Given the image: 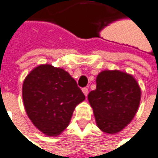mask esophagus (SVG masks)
Here are the masks:
<instances>
[{
  "mask_svg": "<svg viewBox=\"0 0 158 158\" xmlns=\"http://www.w3.org/2000/svg\"><path fill=\"white\" fill-rule=\"evenodd\" d=\"M82 92H83V94H85V96L86 97V96H87V94H88V89H87L86 87H85V88H83V89H82Z\"/></svg>",
  "mask_w": 158,
  "mask_h": 158,
  "instance_id": "1",
  "label": "esophagus"
}]
</instances>
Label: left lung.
<instances>
[{
    "label": "left lung",
    "mask_w": 158,
    "mask_h": 158,
    "mask_svg": "<svg viewBox=\"0 0 158 158\" xmlns=\"http://www.w3.org/2000/svg\"><path fill=\"white\" fill-rule=\"evenodd\" d=\"M87 98L98 128L114 135L133 120L140 105L141 88L131 74L105 70L98 74L96 89Z\"/></svg>",
    "instance_id": "8db88e82"
}]
</instances>
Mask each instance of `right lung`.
I'll return each instance as SVG.
<instances>
[{
	"instance_id": "add662e5",
	"label": "right lung",
	"mask_w": 158,
	"mask_h": 158,
	"mask_svg": "<svg viewBox=\"0 0 158 158\" xmlns=\"http://www.w3.org/2000/svg\"><path fill=\"white\" fill-rule=\"evenodd\" d=\"M85 97L77 82L62 68L40 64L23 84L25 111L35 128L47 136H57L67 128L77 105Z\"/></svg>"
}]
</instances>
